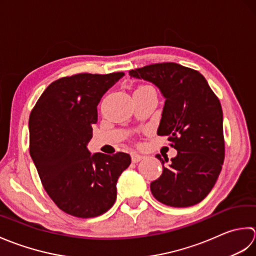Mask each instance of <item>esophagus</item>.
<instances>
[{
    "label": "esophagus",
    "mask_w": 256,
    "mask_h": 256,
    "mask_svg": "<svg viewBox=\"0 0 256 256\" xmlns=\"http://www.w3.org/2000/svg\"><path fill=\"white\" fill-rule=\"evenodd\" d=\"M142 159H144V156L139 154H137V152H132V162L137 164V162H139V161H142Z\"/></svg>",
    "instance_id": "esophagus-1"
}]
</instances>
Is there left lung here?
<instances>
[{
  "label": "left lung",
  "mask_w": 256,
  "mask_h": 256,
  "mask_svg": "<svg viewBox=\"0 0 256 256\" xmlns=\"http://www.w3.org/2000/svg\"><path fill=\"white\" fill-rule=\"evenodd\" d=\"M129 75L154 82L166 98L159 136H168L178 151L160 178L151 182L159 202L186 208L201 202L212 190L224 161L221 102L202 74L176 62H158L129 70ZM161 164L168 162L160 154Z\"/></svg>",
  "instance_id": "8db88e82"
}]
</instances>
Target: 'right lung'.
<instances>
[{
	"mask_svg": "<svg viewBox=\"0 0 256 256\" xmlns=\"http://www.w3.org/2000/svg\"><path fill=\"white\" fill-rule=\"evenodd\" d=\"M124 75L80 74L62 77L42 94L30 114V154L45 191L67 214L102 216L117 198V180L128 154L90 156L86 144L97 122V105Z\"/></svg>",
	"mask_w": 256,
	"mask_h": 256,
	"instance_id": "add662e5",
	"label": "right lung"
}]
</instances>
